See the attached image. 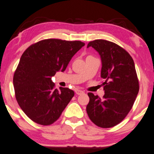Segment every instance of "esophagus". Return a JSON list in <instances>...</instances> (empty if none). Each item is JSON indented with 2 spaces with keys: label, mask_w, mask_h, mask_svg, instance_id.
<instances>
[{
  "label": "esophagus",
  "mask_w": 154,
  "mask_h": 154,
  "mask_svg": "<svg viewBox=\"0 0 154 154\" xmlns=\"http://www.w3.org/2000/svg\"><path fill=\"white\" fill-rule=\"evenodd\" d=\"M75 93L77 94V95H82V94L84 93V92L82 91V90H78V89H77V90H75Z\"/></svg>",
  "instance_id": "esophagus-1"
}]
</instances>
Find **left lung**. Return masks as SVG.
Wrapping results in <instances>:
<instances>
[{
  "mask_svg": "<svg viewBox=\"0 0 154 154\" xmlns=\"http://www.w3.org/2000/svg\"><path fill=\"white\" fill-rule=\"evenodd\" d=\"M90 47L100 55L105 95L100 99L88 92L87 112L98 127H113L126 117L139 91L134 62L128 51L113 42L97 39L89 42Z\"/></svg>",
  "mask_w": 154,
  "mask_h": 154,
  "instance_id": "obj_1",
  "label": "left lung"
}]
</instances>
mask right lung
I'll return each instance as SVG.
<instances>
[{"label": "right lung", "instance_id": "obj_1", "mask_svg": "<svg viewBox=\"0 0 154 154\" xmlns=\"http://www.w3.org/2000/svg\"><path fill=\"white\" fill-rule=\"evenodd\" d=\"M84 46L80 41L49 38L32 44L23 53L13 81L16 100L31 120L49 125L60 117L75 92L67 88L57 90L51 77L64 72Z\"/></svg>", "mask_w": 154, "mask_h": 154}]
</instances>
